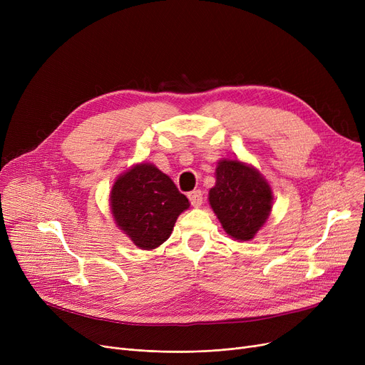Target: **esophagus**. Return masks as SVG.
<instances>
[{
	"label": "esophagus",
	"mask_w": 365,
	"mask_h": 365,
	"mask_svg": "<svg viewBox=\"0 0 365 365\" xmlns=\"http://www.w3.org/2000/svg\"><path fill=\"white\" fill-rule=\"evenodd\" d=\"M187 198L190 201V204H192L194 207H200L202 204V192L198 189L195 190H190V192L187 194Z\"/></svg>",
	"instance_id": "34e87169"
}]
</instances>
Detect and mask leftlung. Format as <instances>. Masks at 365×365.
<instances>
[{"label": "left lung", "instance_id": "1", "mask_svg": "<svg viewBox=\"0 0 365 365\" xmlns=\"http://www.w3.org/2000/svg\"><path fill=\"white\" fill-rule=\"evenodd\" d=\"M272 200L269 183L253 165L227 158L217 163L208 201L229 237L253 240L269 217Z\"/></svg>", "mask_w": 365, "mask_h": 365}]
</instances>
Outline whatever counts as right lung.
<instances>
[{
    "mask_svg": "<svg viewBox=\"0 0 365 365\" xmlns=\"http://www.w3.org/2000/svg\"><path fill=\"white\" fill-rule=\"evenodd\" d=\"M187 208V198L150 163L124 171L110 190L115 223L142 250H153L167 241L179 215Z\"/></svg>",
    "mask_w": 365,
    "mask_h": 365,
    "instance_id": "obj_1",
    "label": "right lung"
}]
</instances>
